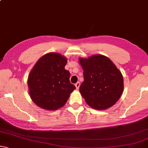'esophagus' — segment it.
Returning <instances> with one entry per match:
<instances>
[{"mask_svg":"<svg viewBox=\"0 0 148 148\" xmlns=\"http://www.w3.org/2000/svg\"><path fill=\"white\" fill-rule=\"evenodd\" d=\"M75 86H76V88H79V87H80V82H76V83L75 84Z\"/></svg>","mask_w":148,"mask_h":148,"instance_id":"1","label":"esophagus"}]
</instances>
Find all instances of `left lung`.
<instances>
[{"mask_svg":"<svg viewBox=\"0 0 148 148\" xmlns=\"http://www.w3.org/2000/svg\"><path fill=\"white\" fill-rule=\"evenodd\" d=\"M78 60L84 75L79 90L86 103L95 110H106L114 106L123 92L121 71L108 57L102 55Z\"/></svg>","mask_w":148,"mask_h":148,"instance_id":"left-lung-1","label":"left lung"}]
</instances>
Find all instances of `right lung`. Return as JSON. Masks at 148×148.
<instances>
[{
    "label": "right lung",
    "instance_id": "add662e5",
    "mask_svg": "<svg viewBox=\"0 0 148 148\" xmlns=\"http://www.w3.org/2000/svg\"><path fill=\"white\" fill-rule=\"evenodd\" d=\"M67 62L60 53H49L41 57L31 70L27 78L29 94L38 107L58 110L76 88L70 82V72L65 69Z\"/></svg>",
    "mask_w": 148,
    "mask_h": 148
}]
</instances>
